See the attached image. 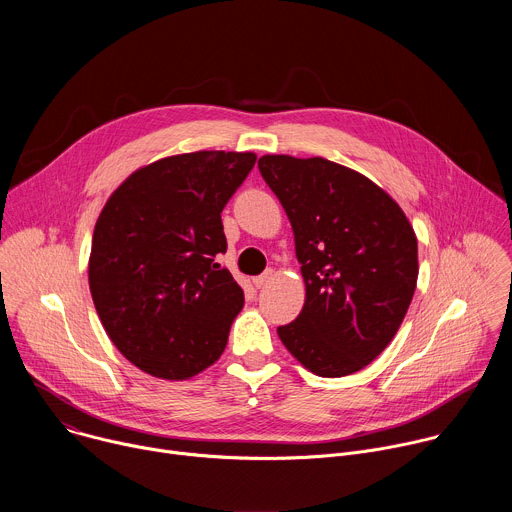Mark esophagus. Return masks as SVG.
I'll list each match as a JSON object with an SVG mask.
<instances>
[{
  "instance_id": "esophagus-1",
  "label": "esophagus",
  "mask_w": 512,
  "mask_h": 512,
  "mask_svg": "<svg viewBox=\"0 0 512 512\" xmlns=\"http://www.w3.org/2000/svg\"><path fill=\"white\" fill-rule=\"evenodd\" d=\"M273 277V269H267L265 273H261V275H257L255 279H253V285L257 287V289H261V287H265L267 285V281Z\"/></svg>"
}]
</instances>
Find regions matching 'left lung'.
I'll use <instances>...</instances> for the list:
<instances>
[{
	"instance_id": "1",
	"label": "left lung",
	"mask_w": 512,
	"mask_h": 512,
	"mask_svg": "<svg viewBox=\"0 0 512 512\" xmlns=\"http://www.w3.org/2000/svg\"><path fill=\"white\" fill-rule=\"evenodd\" d=\"M306 281L300 316L277 328L320 377L373 362L397 334L417 283V239L399 204L367 176L324 158L263 156Z\"/></svg>"
}]
</instances>
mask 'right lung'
<instances>
[{"label":"right lung","mask_w":512,"mask_h":512,"mask_svg":"<svg viewBox=\"0 0 512 512\" xmlns=\"http://www.w3.org/2000/svg\"><path fill=\"white\" fill-rule=\"evenodd\" d=\"M251 152H194L133 172L101 210L89 285L117 350L137 369L182 381L223 354L245 298L221 212L249 176Z\"/></svg>","instance_id":"obj_1"}]
</instances>
